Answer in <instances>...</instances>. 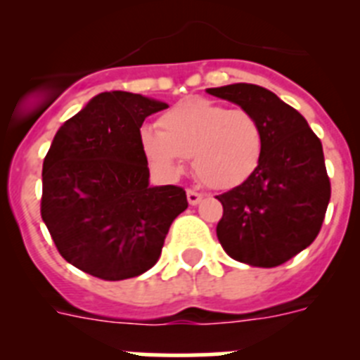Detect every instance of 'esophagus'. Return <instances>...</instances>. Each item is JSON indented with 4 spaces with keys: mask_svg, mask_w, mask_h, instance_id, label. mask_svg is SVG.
I'll use <instances>...</instances> for the list:
<instances>
[{
    "mask_svg": "<svg viewBox=\"0 0 360 360\" xmlns=\"http://www.w3.org/2000/svg\"><path fill=\"white\" fill-rule=\"evenodd\" d=\"M203 195L202 193H198V191L195 189H187V202L191 203V205H196V203L202 202Z\"/></svg>",
    "mask_w": 360,
    "mask_h": 360,
    "instance_id": "esophagus-1",
    "label": "esophagus"
}]
</instances>
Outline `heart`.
I'll list each match as a JSON object with an SVG mask.
<instances>
[{"label":"heart","instance_id":"obj_1","mask_svg":"<svg viewBox=\"0 0 360 360\" xmlns=\"http://www.w3.org/2000/svg\"><path fill=\"white\" fill-rule=\"evenodd\" d=\"M141 146L148 160L165 174H178L193 162L200 182L229 189L256 171L263 155L262 124L243 108L227 110L202 97H191L158 119V131L144 128Z\"/></svg>","mask_w":360,"mask_h":360}]
</instances>
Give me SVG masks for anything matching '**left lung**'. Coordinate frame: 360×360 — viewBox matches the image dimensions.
<instances>
[{"instance_id": "left-lung-1", "label": "left lung", "mask_w": 360, "mask_h": 360, "mask_svg": "<svg viewBox=\"0 0 360 360\" xmlns=\"http://www.w3.org/2000/svg\"><path fill=\"white\" fill-rule=\"evenodd\" d=\"M207 94L250 111L263 129V155L243 184L216 196V236L225 252L252 266L283 265L316 240L332 187L323 146L304 117L266 88L247 82Z\"/></svg>"}]
</instances>
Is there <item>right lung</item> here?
<instances>
[{"mask_svg": "<svg viewBox=\"0 0 360 360\" xmlns=\"http://www.w3.org/2000/svg\"><path fill=\"white\" fill-rule=\"evenodd\" d=\"M165 108L139 94L104 91L53 136L43 162L41 218L59 254L86 274L104 281L144 274L187 209L182 187L149 186L141 128Z\"/></svg>", "mask_w": 360, "mask_h": 360, "instance_id": "obj_1", "label": "right lung"}]
</instances>
